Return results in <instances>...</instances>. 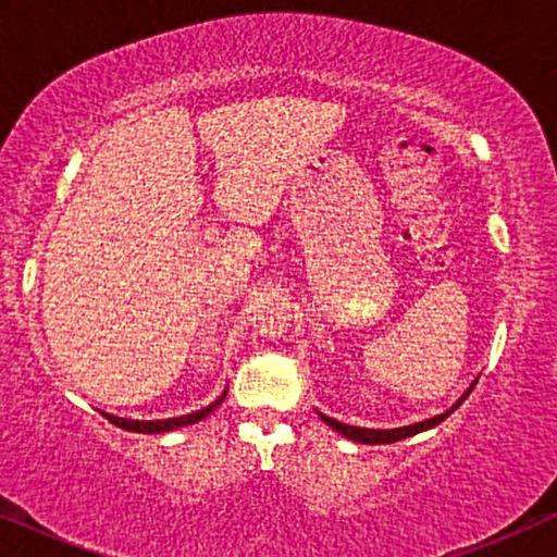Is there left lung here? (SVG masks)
<instances>
[{"label": "left lung", "instance_id": "1", "mask_svg": "<svg viewBox=\"0 0 557 557\" xmlns=\"http://www.w3.org/2000/svg\"><path fill=\"white\" fill-rule=\"evenodd\" d=\"M474 385H476V383H471L469 391L463 393L461 398L456 400L454 406L446 410V413L433 416V418H429V421H421V423H413V425H403V429H360V425H347V423L334 421V418L324 416V413H319V418H322V421H324L326 425H332L334 431L342 433V436H345V438L357 441V444H395V441H403V438H408V436H416V433L429 431V429H433V425H438L441 421H446V418L451 416L454 410L459 408L461 403L469 398V393L474 391Z\"/></svg>", "mask_w": 557, "mask_h": 557}]
</instances>
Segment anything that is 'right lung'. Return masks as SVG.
<instances>
[{
	"instance_id": "right-lung-1",
	"label": "right lung",
	"mask_w": 557,
	"mask_h": 557,
	"mask_svg": "<svg viewBox=\"0 0 557 557\" xmlns=\"http://www.w3.org/2000/svg\"><path fill=\"white\" fill-rule=\"evenodd\" d=\"M225 395H227V391L220 395L218 400H212L208 408H202V410H195V413H189V416H180V418H164V421H128V418H119V416H111V413H103L106 418H109V421L113 423V425H119V429H124V431H134V433H166V431H174V429H180V425H189V423H197V421H202V418H208L212 410H215L220 403L225 400Z\"/></svg>"
}]
</instances>
